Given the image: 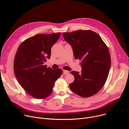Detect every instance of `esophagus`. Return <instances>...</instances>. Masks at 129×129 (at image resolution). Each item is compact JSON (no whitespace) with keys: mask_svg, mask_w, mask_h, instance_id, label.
Returning <instances> with one entry per match:
<instances>
[{"mask_svg":"<svg viewBox=\"0 0 129 129\" xmlns=\"http://www.w3.org/2000/svg\"><path fill=\"white\" fill-rule=\"evenodd\" d=\"M69 71H66V70H64L63 71V74H64V75H67V74H69Z\"/></svg>","mask_w":129,"mask_h":129,"instance_id":"esophagus-1","label":"esophagus"}]
</instances>
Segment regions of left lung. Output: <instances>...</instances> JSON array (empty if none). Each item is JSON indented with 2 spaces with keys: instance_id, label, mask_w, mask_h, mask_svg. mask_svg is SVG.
Returning a JSON list of instances; mask_svg holds the SVG:
<instances>
[{
  "instance_id": "obj_1",
  "label": "left lung",
  "mask_w": 129,
  "mask_h": 129,
  "mask_svg": "<svg viewBox=\"0 0 129 129\" xmlns=\"http://www.w3.org/2000/svg\"><path fill=\"white\" fill-rule=\"evenodd\" d=\"M63 36L72 45L75 60H81V73L71 72L75 80L70 88L84 98L94 95L103 87L109 74L111 61L107 45L90 30L64 32Z\"/></svg>"
}]
</instances>
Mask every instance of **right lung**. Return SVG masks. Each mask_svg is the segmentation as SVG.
Segmentation results:
<instances>
[{"label": "right lung", "instance_id": "add662e5", "mask_svg": "<svg viewBox=\"0 0 129 129\" xmlns=\"http://www.w3.org/2000/svg\"><path fill=\"white\" fill-rule=\"evenodd\" d=\"M61 36L58 32L39 34L23 41L14 60V72L21 86L34 98L43 99L52 91L55 81L62 74L60 68L44 65L50 58L51 48Z\"/></svg>", "mask_w": 129, "mask_h": 129}]
</instances>
